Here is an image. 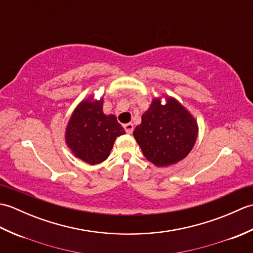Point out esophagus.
Segmentation results:
<instances>
[{"label":"esophagus","instance_id":"obj_1","mask_svg":"<svg viewBox=\"0 0 253 253\" xmlns=\"http://www.w3.org/2000/svg\"><path fill=\"white\" fill-rule=\"evenodd\" d=\"M124 128H125V130H126L127 133H132V131H133V125H132V123L125 124V125H124Z\"/></svg>","mask_w":253,"mask_h":253}]
</instances>
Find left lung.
<instances>
[{
    "label": "left lung",
    "instance_id": "8db88e82",
    "mask_svg": "<svg viewBox=\"0 0 253 253\" xmlns=\"http://www.w3.org/2000/svg\"><path fill=\"white\" fill-rule=\"evenodd\" d=\"M198 132V123L191 113L174 96L161 95L153 98L143 113L133 137L148 161L165 168L180 162L190 153Z\"/></svg>",
    "mask_w": 253,
    "mask_h": 253
}]
</instances>
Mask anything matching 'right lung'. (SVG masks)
I'll return each instance as SVG.
<instances>
[{
  "label": "right lung",
  "mask_w": 253,
  "mask_h": 253,
  "mask_svg": "<svg viewBox=\"0 0 253 253\" xmlns=\"http://www.w3.org/2000/svg\"><path fill=\"white\" fill-rule=\"evenodd\" d=\"M103 96L90 94L75 107L65 129V143L77 159L90 165L103 162L116 138L125 133L116 116L103 113Z\"/></svg>",
  "instance_id": "obj_1"
}]
</instances>
